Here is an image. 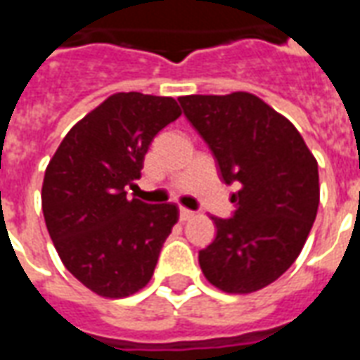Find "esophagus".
Listing matches in <instances>:
<instances>
[{
	"mask_svg": "<svg viewBox=\"0 0 360 360\" xmlns=\"http://www.w3.org/2000/svg\"><path fill=\"white\" fill-rule=\"evenodd\" d=\"M179 218H181V221H187V219L195 218V212H193V210H188V208H181V212H179Z\"/></svg>",
	"mask_w": 360,
	"mask_h": 360,
	"instance_id": "34e87169",
	"label": "esophagus"
}]
</instances>
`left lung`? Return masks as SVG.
<instances>
[{
  "label": "left lung",
  "instance_id": "8db88e82",
  "mask_svg": "<svg viewBox=\"0 0 360 360\" xmlns=\"http://www.w3.org/2000/svg\"><path fill=\"white\" fill-rule=\"evenodd\" d=\"M179 103L224 181L241 183L233 218H212L216 239L198 252L204 278L226 293L260 291L297 260L316 219V158L289 119L250 92L181 96Z\"/></svg>",
  "mask_w": 360,
  "mask_h": 360
}]
</instances>
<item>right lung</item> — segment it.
I'll list each match as a JSON object with an SVG mask.
<instances>
[{"instance_id": "obj_1", "label": "right lung", "mask_w": 360, "mask_h": 360, "mask_svg": "<svg viewBox=\"0 0 360 360\" xmlns=\"http://www.w3.org/2000/svg\"><path fill=\"white\" fill-rule=\"evenodd\" d=\"M181 115L169 96L117 92L75 123L46 167L42 212L61 262L105 299L141 291L179 219L175 204H144L125 187L141 177L150 142Z\"/></svg>"}]
</instances>
